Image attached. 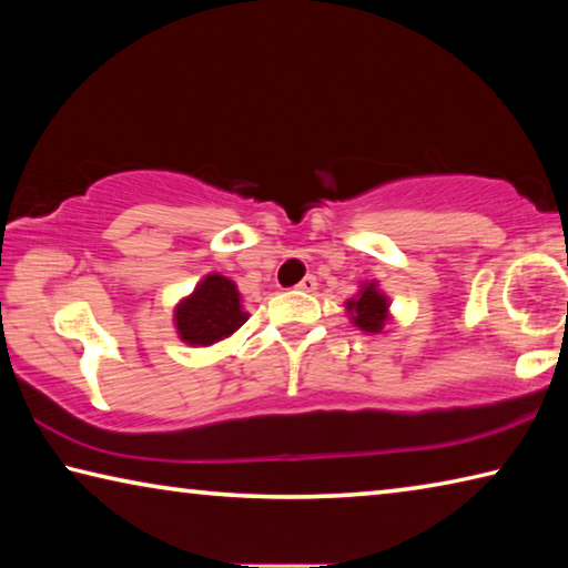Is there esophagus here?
Instances as JSON below:
<instances>
[{
    "instance_id": "1",
    "label": "esophagus",
    "mask_w": 568,
    "mask_h": 568,
    "mask_svg": "<svg viewBox=\"0 0 568 568\" xmlns=\"http://www.w3.org/2000/svg\"><path fill=\"white\" fill-rule=\"evenodd\" d=\"M295 287H297V291H301V293H313L315 287H318V281H315V275H307V277H303V281L297 283Z\"/></svg>"
}]
</instances>
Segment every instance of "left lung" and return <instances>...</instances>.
<instances>
[{
	"mask_svg": "<svg viewBox=\"0 0 568 568\" xmlns=\"http://www.w3.org/2000/svg\"><path fill=\"white\" fill-rule=\"evenodd\" d=\"M353 315V323L365 333H381L383 325L388 321V303L386 295L376 291V285H365L355 301L345 305Z\"/></svg>",
	"mask_w": 568,
	"mask_h": 568,
	"instance_id": "1",
	"label": "left lung"
}]
</instances>
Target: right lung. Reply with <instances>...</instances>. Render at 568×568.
Here are the masks:
<instances>
[{
    "instance_id": "1",
    "label": "right lung",
    "mask_w": 568,
    "mask_h": 568,
    "mask_svg": "<svg viewBox=\"0 0 568 568\" xmlns=\"http://www.w3.org/2000/svg\"><path fill=\"white\" fill-rule=\"evenodd\" d=\"M247 321L240 305L233 281L223 275H207L175 311L180 338L190 345H213L235 333Z\"/></svg>"
}]
</instances>
